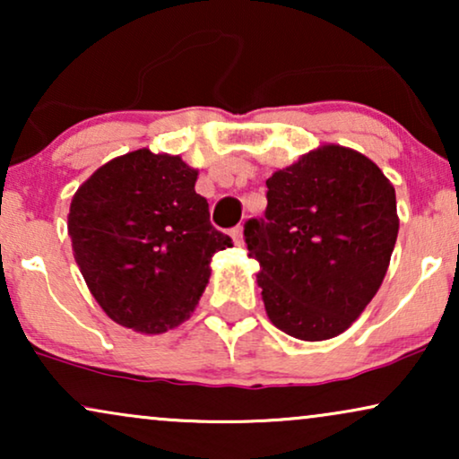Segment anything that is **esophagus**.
Here are the masks:
<instances>
[{
	"label": "esophagus",
	"mask_w": 459,
	"mask_h": 459,
	"mask_svg": "<svg viewBox=\"0 0 459 459\" xmlns=\"http://www.w3.org/2000/svg\"><path fill=\"white\" fill-rule=\"evenodd\" d=\"M230 236L234 238V242L238 244V247H240V244L244 242V240H242V228H240V225H238V228L231 230V231H230Z\"/></svg>",
	"instance_id": "1"
}]
</instances>
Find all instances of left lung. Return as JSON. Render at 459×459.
Segmentation results:
<instances>
[{"mask_svg":"<svg viewBox=\"0 0 459 459\" xmlns=\"http://www.w3.org/2000/svg\"><path fill=\"white\" fill-rule=\"evenodd\" d=\"M399 217L394 187L366 156L324 146L267 179V209L244 223L248 256L275 328L328 341L385 280Z\"/></svg>","mask_w":459,"mask_h":459,"instance_id":"obj_1","label":"left lung"}]
</instances>
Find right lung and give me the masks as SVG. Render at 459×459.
Listing matches in <instances>:
<instances>
[{"mask_svg": "<svg viewBox=\"0 0 459 459\" xmlns=\"http://www.w3.org/2000/svg\"><path fill=\"white\" fill-rule=\"evenodd\" d=\"M179 156L142 148L100 167L73 196L68 236L93 299L125 328L160 334L190 317L212 255L231 238L211 225Z\"/></svg>", "mask_w": 459, "mask_h": 459, "instance_id": "add662e5", "label": "right lung"}]
</instances>
